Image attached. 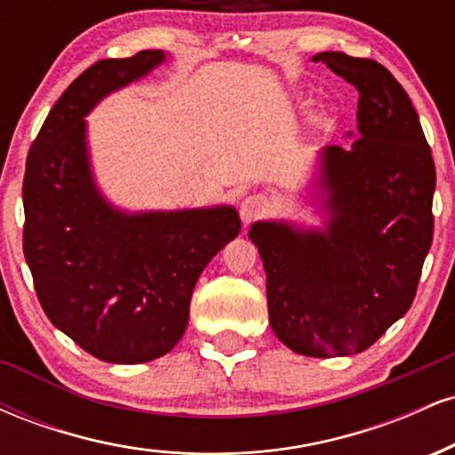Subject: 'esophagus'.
<instances>
[{
	"instance_id": "1",
	"label": "esophagus",
	"mask_w": 455,
	"mask_h": 455,
	"mask_svg": "<svg viewBox=\"0 0 455 455\" xmlns=\"http://www.w3.org/2000/svg\"><path fill=\"white\" fill-rule=\"evenodd\" d=\"M267 210H269L267 198L260 195H252V196H245L242 201V205H239V216H242L243 224H250L257 220V218L263 216V213H267Z\"/></svg>"
}]
</instances>
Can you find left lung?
Wrapping results in <instances>:
<instances>
[{
	"mask_svg": "<svg viewBox=\"0 0 455 455\" xmlns=\"http://www.w3.org/2000/svg\"><path fill=\"white\" fill-rule=\"evenodd\" d=\"M359 92L348 148L318 151L306 203L323 224L259 220L269 325L306 357L362 353L409 310L432 245L436 171L419 115L374 60L316 53Z\"/></svg>",
	"mask_w": 455,
	"mask_h": 455,
	"instance_id": "obj_1",
	"label": "left lung"
}]
</instances>
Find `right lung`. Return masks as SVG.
<instances>
[{"instance_id":"add662e5","label":"right lung","mask_w":455,"mask_h":455,"mask_svg":"<svg viewBox=\"0 0 455 455\" xmlns=\"http://www.w3.org/2000/svg\"><path fill=\"white\" fill-rule=\"evenodd\" d=\"M164 51L102 60L61 93L31 145L23 252L49 321L108 363H145L184 336L207 263L239 235L233 205L128 212L96 184L85 117L164 64Z\"/></svg>"}]
</instances>
